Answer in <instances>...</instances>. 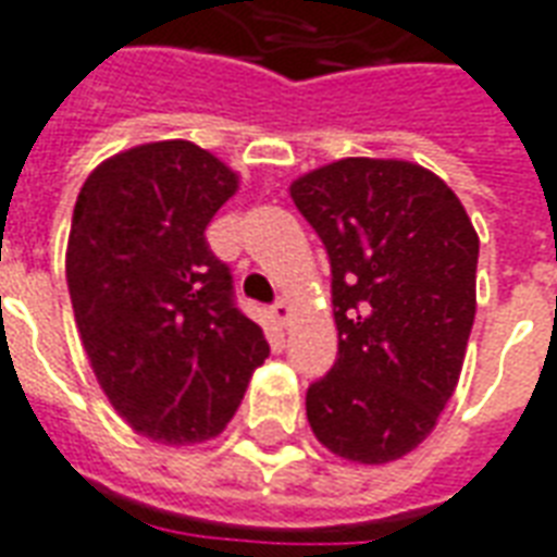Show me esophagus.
<instances>
[{
  "mask_svg": "<svg viewBox=\"0 0 557 557\" xmlns=\"http://www.w3.org/2000/svg\"><path fill=\"white\" fill-rule=\"evenodd\" d=\"M271 315H274V321H277L280 327H286L292 319V307H289V300H277V307L271 310Z\"/></svg>",
  "mask_w": 557,
  "mask_h": 557,
  "instance_id": "1",
  "label": "esophagus"
}]
</instances>
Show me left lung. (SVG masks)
<instances>
[{"instance_id": "8db88e82", "label": "left lung", "mask_w": 557, "mask_h": 557, "mask_svg": "<svg viewBox=\"0 0 557 557\" xmlns=\"http://www.w3.org/2000/svg\"><path fill=\"white\" fill-rule=\"evenodd\" d=\"M289 195L327 247L339 331L307 419L327 451L381 467L425 443L457 389L475 321V226L407 159L321 164Z\"/></svg>"}]
</instances>
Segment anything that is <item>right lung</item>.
Returning <instances> with one entry per match:
<instances>
[{
	"label": "right lung",
	"mask_w": 557,
	"mask_h": 557,
	"mask_svg": "<svg viewBox=\"0 0 557 557\" xmlns=\"http://www.w3.org/2000/svg\"><path fill=\"white\" fill-rule=\"evenodd\" d=\"M236 191L230 164L174 138L114 152L76 197L67 286L82 345L111 407L162 446L221 434L268 357L203 236Z\"/></svg>",
	"instance_id": "right-lung-1"
}]
</instances>
